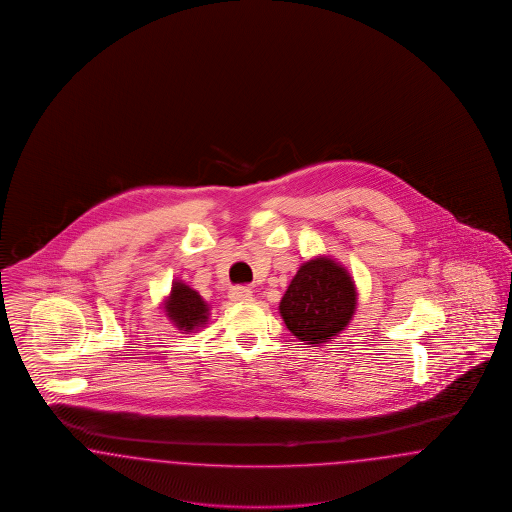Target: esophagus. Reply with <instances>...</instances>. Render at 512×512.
Instances as JSON below:
<instances>
[{"label":"esophagus","instance_id":"1","mask_svg":"<svg viewBox=\"0 0 512 512\" xmlns=\"http://www.w3.org/2000/svg\"><path fill=\"white\" fill-rule=\"evenodd\" d=\"M228 299L234 303H244V301H251L253 299V291L246 286L232 287L228 291Z\"/></svg>","mask_w":512,"mask_h":512}]
</instances>
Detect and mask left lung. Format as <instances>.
<instances>
[{"label":"left lung","instance_id":"1","mask_svg":"<svg viewBox=\"0 0 512 512\" xmlns=\"http://www.w3.org/2000/svg\"><path fill=\"white\" fill-rule=\"evenodd\" d=\"M356 286L347 268L329 257L299 266L280 301L287 329L307 345H324L347 328L356 310Z\"/></svg>","mask_w":512,"mask_h":512}]
</instances>
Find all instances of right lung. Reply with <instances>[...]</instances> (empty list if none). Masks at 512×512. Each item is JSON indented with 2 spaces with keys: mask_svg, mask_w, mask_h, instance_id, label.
Segmentation results:
<instances>
[{
  "mask_svg": "<svg viewBox=\"0 0 512 512\" xmlns=\"http://www.w3.org/2000/svg\"><path fill=\"white\" fill-rule=\"evenodd\" d=\"M164 310L167 318L181 331H198L207 322L209 305L198 291L181 280H175L169 297L165 299Z\"/></svg>",
  "mask_w": 512,
  "mask_h": 512,
  "instance_id": "right-lung-1",
  "label": "right lung"
}]
</instances>
